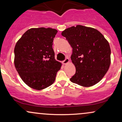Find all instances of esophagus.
Returning a JSON list of instances; mask_svg holds the SVG:
<instances>
[{"label": "esophagus", "instance_id": "1", "mask_svg": "<svg viewBox=\"0 0 122 122\" xmlns=\"http://www.w3.org/2000/svg\"><path fill=\"white\" fill-rule=\"evenodd\" d=\"M69 59L68 58V57H67V58H66L64 61H62L63 64H64V65H65V64H68V63H69Z\"/></svg>", "mask_w": 122, "mask_h": 122}]
</instances>
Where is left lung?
<instances>
[{"mask_svg":"<svg viewBox=\"0 0 122 122\" xmlns=\"http://www.w3.org/2000/svg\"><path fill=\"white\" fill-rule=\"evenodd\" d=\"M72 47L71 58L76 73L70 80L89 87L100 81L111 64L108 42L100 32L81 25L68 28L61 33Z\"/></svg>","mask_w":122,"mask_h":122,"instance_id":"1","label":"left lung"}]
</instances>
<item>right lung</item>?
I'll use <instances>...</instances> for the list:
<instances>
[{
	"label": "right lung",
	"instance_id": "right-lung-1",
	"mask_svg": "<svg viewBox=\"0 0 122 122\" xmlns=\"http://www.w3.org/2000/svg\"><path fill=\"white\" fill-rule=\"evenodd\" d=\"M57 30L32 28L23 34L14 48V65L20 78L30 88L41 90L54 82L61 63L52 47Z\"/></svg>",
	"mask_w": 122,
	"mask_h": 122
}]
</instances>
